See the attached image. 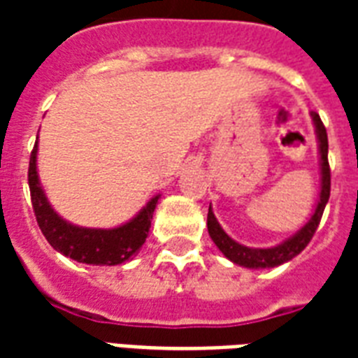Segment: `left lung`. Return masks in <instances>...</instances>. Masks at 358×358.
<instances>
[{"instance_id":"obj_1","label":"left lung","mask_w":358,"mask_h":358,"mask_svg":"<svg viewBox=\"0 0 358 358\" xmlns=\"http://www.w3.org/2000/svg\"><path fill=\"white\" fill-rule=\"evenodd\" d=\"M312 120L316 126L317 143H320V163H322V193H320V201H317L316 212L310 217V221L303 227L295 236L286 239L284 243L271 247V249H250L245 245L238 243L230 238L221 224L217 223V219L213 215L212 206L208 210V232L210 238L213 239V243L217 245V249L223 252L230 262H234L238 266L249 267V269H264V267H277L284 262L292 260L294 256H297L301 250L305 249L306 245L310 243L312 236L316 234L317 224L322 221L323 210L325 204L329 202V195H331V169H329V141H327V129L323 126L320 115L312 113Z\"/></svg>"}]
</instances>
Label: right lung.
<instances>
[{"mask_svg":"<svg viewBox=\"0 0 358 358\" xmlns=\"http://www.w3.org/2000/svg\"><path fill=\"white\" fill-rule=\"evenodd\" d=\"M27 180H29L31 204H33L36 223L41 227L44 238L48 239V243L61 255L70 256L72 260L81 262V264L117 266L134 258L145 243L159 195L154 196L131 221L122 227L83 229V227L66 223L50 206L38 182V174H36V143L29 157Z\"/></svg>","mask_w":358,"mask_h":358,"instance_id":"add662e5","label":"right lung"}]
</instances>
